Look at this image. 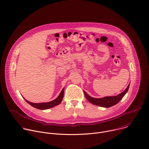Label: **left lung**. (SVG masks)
<instances>
[{
	"label": "left lung",
	"mask_w": 149,
	"mask_h": 149,
	"mask_svg": "<svg viewBox=\"0 0 149 149\" xmlns=\"http://www.w3.org/2000/svg\"><path fill=\"white\" fill-rule=\"evenodd\" d=\"M130 83L127 86V88L121 93L116 95V96H109V97H105L101 98H96L90 97L85 91H84V93L86 99L91 104L98 105L100 107H105V108H109L113 105H116L118 104L120 100L123 97V96L126 94L127 92L129 87Z\"/></svg>",
	"instance_id": "obj_1"
}]
</instances>
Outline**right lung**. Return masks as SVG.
<instances>
[{"instance_id":"right-lung-1","label":"right lung","mask_w":149,"mask_h":149,"mask_svg":"<svg viewBox=\"0 0 149 149\" xmlns=\"http://www.w3.org/2000/svg\"><path fill=\"white\" fill-rule=\"evenodd\" d=\"M64 95V88L62 90L59 96L54 100L48 102H41V103H33L25 99L26 102L29 103L30 105L33 106V107L39 109H47L49 108H51L52 107H54L57 105H59L62 101L63 97Z\"/></svg>"}]
</instances>
